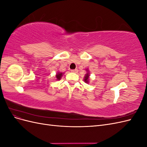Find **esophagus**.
<instances>
[{
	"label": "esophagus",
	"mask_w": 147,
	"mask_h": 147,
	"mask_svg": "<svg viewBox=\"0 0 147 147\" xmlns=\"http://www.w3.org/2000/svg\"><path fill=\"white\" fill-rule=\"evenodd\" d=\"M71 72H74V73H77L78 72V69H73V70H71Z\"/></svg>",
	"instance_id": "34e87169"
}]
</instances>
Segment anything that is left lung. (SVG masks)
Listing matches in <instances>:
<instances>
[{"label":"left lung","mask_w":147,"mask_h":147,"mask_svg":"<svg viewBox=\"0 0 147 147\" xmlns=\"http://www.w3.org/2000/svg\"><path fill=\"white\" fill-rule=\"evenodd\" d=\"M89 77H90V75H89V72H88L86 75H85V77H84V80L86 83H88V80H89Z\"/></svg>","instance_id":"left-lung-1"}]
</instances>
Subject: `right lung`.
Returning <instances> with one entry per match:
<instances>
[{
    "label": "right lung",
    "instance_id": "1",
    "mask_svg": "<svg viewBox=\"0 0 147 147\" xmlns=\"http://www.w3.org/2000/svg\"><path fill=\"white\" fill-rule=\"evenodd\" d=\"M63 76V73H61V72H58L57 74V75H56V78H57V80H59L61 79V77Z\"/></svg>",
    "mask_w": 147,
    "mask_h": 147
}]
</instances>
